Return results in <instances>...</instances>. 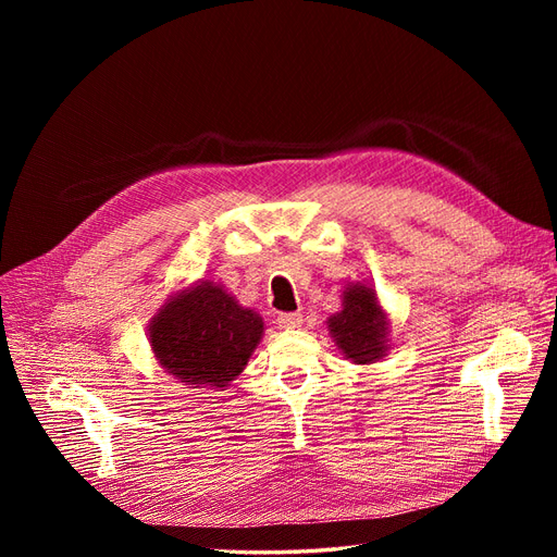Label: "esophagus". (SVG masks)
Instances as JSON below:
<instances>
[{
	"mask_svg": "<svg viewBox=\"0 0 557 557\" xmlns=\"http://www.w3.org/2000/svg\"><path fill=\"white\" fill-rule=\"evenodd\" d=\"M301 313H281L278 318H276V323H278V327H283V330H293V327H301Z\"/></svg>",
	"mask_w": 557,
	"mask_h": 557,
	"instance_id": "esophagus-1",
	"label": "esophagus"
}]
</instances>
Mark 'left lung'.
Listing matches in <instances>:
<instances>
[{"label": "left lung", "instance_id": "1", "mask_svg": "<svg viewBox=\"0 0 557 557\" xmlns=\"http://www.w3.org/2000/svg\"><path fill=\"white\" fill-rule=\"evenodd\" d=\"M334 344L356 364H372L387 356V318L376 293L364 283H350L344 290L342 311L327 318Z\"/></svg>", "mask_w": 557, "mask_h": 557}]
</instances>
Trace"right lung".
I'll return each instance as SVG.
<instances>
[{
	"label": "right lung",
	"instance_id": "1",
	"mask_svg": "<svg viewBox=\"0 0 557 557\" xmlns=\"http://www.w3.org/2000/svg\"><path fill=\"white\" fill-rule=\"evenodd\" d=\"M264 332L262 318L244 309L213 281L178 290L153 315L150 348L166 374L188 387H227Z\"/></svg>",
	"mask_w": 557,
	"mask_h": 557
}]
</instances>
